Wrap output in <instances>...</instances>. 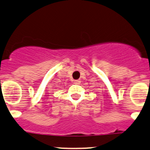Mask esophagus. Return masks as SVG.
Wrapping results in <instances>:
<instances>
[{
  "label": "esophagus",
  "mask_w": 150,
  "mask_h": 150,
  "mask_svg": "<svg viewBox=\"0 0 150 150\" xmlns=\"http://www.w3.org/2000/svg\"><path fill=\"white\" fill-rule=\"evenodd\" d=\"M74 83L76 84H79L80 83H81V81H80V80H74Z\"/></svg>",
  "instance_id": "34e87169"
}]
</instances>
